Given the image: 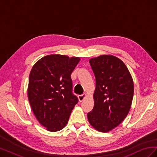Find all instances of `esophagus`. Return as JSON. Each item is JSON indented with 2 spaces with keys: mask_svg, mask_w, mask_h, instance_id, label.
I'll return each mask as SVG.
<instances>
[{
  "mask_svg": "<svg viewBox=\"0 0 157 157\" xmlns=\"http://www.w3.org/2000/svg\"><path fill=\"white\" fill-rule=\"evenodd\" d=\"M86 97V94H82V95H80V96H78V100H79V101H82L84 99V98Z\"/></svg>",
  "mask_w": 157,
  "mask_h": 157,
  "instance_id": "obj_1",
  "label": "esophagus"
}]
</instances>
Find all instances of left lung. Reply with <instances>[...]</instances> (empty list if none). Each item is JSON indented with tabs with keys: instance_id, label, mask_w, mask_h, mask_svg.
<instances>
[{
	"instance_id": "1",
	"label": "left lung",
	"mask_w": 157,
	"mask_h": 157,
	"mask_svg": "<svg viewBox=\"0 0 157 157\" xmlns=\"http://www.w3.org/2000/svg\"><path fill=\"white\" fill-rule=\"evenodd\" d=\"M89 62L96 77L94 105L87 114L96 130L110 132L125 119L134 96V82L123 61L112 55H101Z\"/></svg>"
}]
</instances>
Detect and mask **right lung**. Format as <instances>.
Wrapping results in <instances>:
<instances>
[{
    "label": "right lung",
    "instance_id": "right-lung-1",
    "mask_svg": "<svg viewBox=\"0 0 157 157\" xmlns=\"http://www.w3.org/2000/svg\"><path fill=\"white\" fill-rule=\"evenodd\" d=\"M80 60L78 57L52 54L37 61L32 67L28 99L36 119L50 132L63 129L78 102L72 94L71 75Z\"/></svg>",
    "mask_w": 157,
    "mask_h": 157
}]
</instances>
